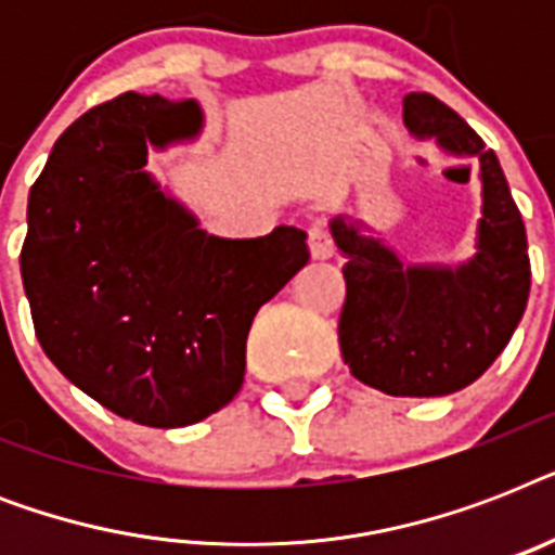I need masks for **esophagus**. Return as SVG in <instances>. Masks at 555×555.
Returning <instances> with one entry per match:
<instances>
[{
  "label": "esophagus",
  "mask_w": 555,
  "mask_h": 555,
  "mask_svg": "<svg viewBox=\"0 0 555 555\" xmlns=\"http://www.w3.org/2000/svg\"><path fill=\"white\" fill-rule=\"evenodd\" d=\"M308 250H311L313 259H331L334 256V238L325 230V224H313L308 230Z\"/></svg>",
  "instance_id": "esophagus-1"
}]
</instances>
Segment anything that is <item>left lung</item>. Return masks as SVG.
Instances as JSON below:
<instances>
[{"mask_svg":"<svg viewBox=\"0 0 555 555\" xmlns=\"http://www.w3.org/2000/svg\"><path fill=\"white\" fill-rule=\"evenodd\" d=\"M403 120L443 150L481 164L478 256L457 270L403 268L395 253L331 221L346 253L339 348L351 374L391 397H440L469 386L495 363L530 296L527 233L495 152L435 94L403 98Z\"/></svg>","mask_w":555,"mask_h":555,"instance_id":"1","label":"left lung"}]
</instances>
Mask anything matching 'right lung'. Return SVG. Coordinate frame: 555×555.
Instances as JSON below:
<instances>
[{
  "instance_id": "add662e5",
  "label": "right lung",
  "mask_w": 555,
  "mask_h": 555,
  "mask_svg": "<svg viewBox=\"0 0 555 555\" xmlns=\"http://www.w3.org/2000/svg\"><path fill=\"white\" fill-rule=\"evenodd\" d=\"M192 100L126 91L74 120L28 195L22 285L48 360L126 421L176 429L244 383L253 317L308 264L305 233L218 238L143 172L195 134Z\"/></svg>"
}]
</instances>
